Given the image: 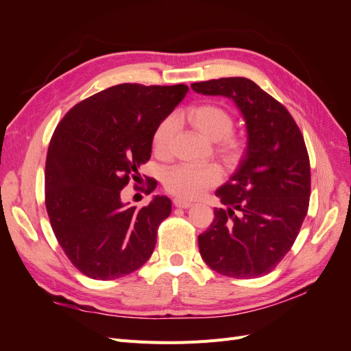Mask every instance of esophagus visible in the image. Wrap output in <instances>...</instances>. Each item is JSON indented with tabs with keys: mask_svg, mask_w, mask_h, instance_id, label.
Returning <instances> with one entry per match:
<instances>
[{
	"mask_svg": "<svg viewBox=\"0 0 351 351\" xmlns=\"http://www.w3.org/2000/svg\"><path fill=\"white\" fill-rule=\"evenodd\" d=\"M174 205H176L177 208H190V206H192V202L184 200V199H182V197H176V199H174Z\"/></svg>",
	"mask_w": 351,
	"mask_h": 351,
	"instance_id": "obj_1",
	"label": "esophagus"
}]
</instances>
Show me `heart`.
<instances>
[{
	"instance_id": "obj_1",
	"label": "heart",
	"mask_w": 351,
	"mask_h": 351,
	"mask_svg": "<svg viewBox=\"0 0 351 351\" xmlns=\"http://www.w3.org/2000/svg\"><path fill=\"white\" fill-rule=\"evenodd\" d=\"M186 117L197 132L208 139L215 141L221 154L227 156L237 155L243 142L239 136L230 133L232 129L231 114L217 104H200L192 107ZM177 132V120L168 115L158 123L152 134L154 152L165 158L171 149V142ZM222 180V171L217 164H178L168 168L164 174L167 192L182 199H196L206 190L217 186Z\"/></svg>"
}]
</instances>
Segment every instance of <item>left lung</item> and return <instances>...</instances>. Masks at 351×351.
Instances as JSON below:
<instances>
[{"mask_svg":"<svg viewBox=\"0 0 351 351\" xmlns=\"http://www.w3.org/2000/svg\"><path fill=\"white\" fill-rule=\"evenodd\" d=\"M192 89L231 98L247 129L237 173L215 192L227 209L215 208L212 224L199 234L200 256L227 277H262L289 253L309 209L303 134L289 110L246 77L199 82Z\"/></svg>","mask_w":351,"mask_h":351,"instance_id":"left-lung-1","label":"left lung"}]
</instances>
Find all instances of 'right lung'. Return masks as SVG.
Returning <instances> with one entry per match:
<instances>
[{"label":"right lung","mask_w":351,"mask_h":351,"mask_svg":"<svg viewBox=\"0 0 351 351\" xmlns=\"http://www.w3.org/2000/svg\"><path fill=\"white\" fill-rule=\"evenodd\" d=\"M187 90L183 83H121L76 104L58 123L47 155L45 206L61 249L86 277L120 278L151 258L171 200L155 196L136 209L120 192L139 178L155 127ZM147 186L152 192L154 178Z\"/></svg>","instance_id":"add662e5"}]
</instances>
